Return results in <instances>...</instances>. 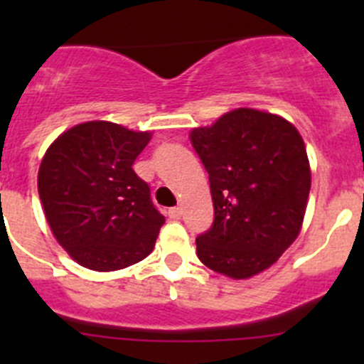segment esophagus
<instances>
[{"instance_id": "1", "label": "esophagus", "mask_w": 364, "mask_h": 364, "mask_svg": "<svg viewBox=\"0 0 364 364\" xmlns=\"http://www.w3.org/2000/svg\"><path fill=\"white\" fill-rule=\"evenodd\" d=\"M167 215H168V218L179 220V218H181V209H179V208H171L167 211Z\"/></svg>"}]
</instances>
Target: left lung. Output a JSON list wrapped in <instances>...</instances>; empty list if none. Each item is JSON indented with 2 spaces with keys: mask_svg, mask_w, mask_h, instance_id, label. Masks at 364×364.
Returning <instances> with one entry per match:
<instances>
[{
  "mask_svg": "<svg viewBox=\"0 0 364 364\" xmlns=\"http://www.w3.org/2000/svg\"><path fill=\"white\" fill-rule=\"evenodd\" d=\"M209 174L215 220L197 236L204 266L243 280L273 266L294 243L311 186L303 137L277 114L234 109L193 128Z\"/></svg>",
  "mask_w": 364,
  "mask_h": 364,
  "instance_id": "obj_1",
  "label": "left lung"
}]
</instances>
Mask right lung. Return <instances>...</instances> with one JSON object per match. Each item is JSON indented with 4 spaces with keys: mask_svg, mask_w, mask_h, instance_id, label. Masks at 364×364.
Here are the masks:
<instances>
[{
    "mask_svg": "<svg viewBox=\"0 0 364 364\" xmlns=\"http://www.w3.org/2000/svg\"><path fill=\"white\" fill-rule=\"evenodd\" d=\"M149 132L87 121L63 132L43 155L38 193L58 243L80 266L116 271L155 248L164 215L132 168Z\"/></svg>",
    "mask_w": 364,
    "mask_h": 364,
    "instance_id": "right-lung-1",
    "label": "right lung"
}]
</instances>
